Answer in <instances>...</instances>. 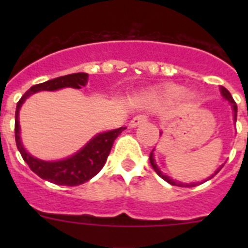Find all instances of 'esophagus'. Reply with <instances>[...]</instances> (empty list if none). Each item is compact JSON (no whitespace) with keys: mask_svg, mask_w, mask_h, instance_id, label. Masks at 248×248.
Here are the masks:
<instances>
[{"mask_svg":"<svg viewBox=\"0 0 248 248\" xmlns=\"http://www.w3.org/2000/svg\"><path fill=\"white\" fill-rule=\"evenodd\" d=\"M146 120H148V118H146L145 115H137V117H134L133 119L130 120L129 125H130L131 128H135V126H138V125H140V124L145 123Z\"/></svg>","mask_w":248,"mask_h":248,"instance_id":"obj_1","label":"esophagus"}]
</instances>
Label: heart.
Returning <instances> with one entry per match:
<instances>
[{
	"label": "heart",
	"instance_id": "obj_1",
	"mask_svg": "<svg viewBox=\"0 0 248 248\" xmlns=\"http://www.w3.org/2000/svg\"><path fill=\"white\" fill-rule=\"evenodd\" d=\"M184 92H185V88L181 87V85L168 84L165 85L164 88L154 92V93H153V97L160 100H166V102H174V100H177L181 95H183ZM186 98H187L189 102L195 100V94H187V97Z\"/></svg>",
	"mask_w": 248,
	"mask_h": 248
}]
</instances>
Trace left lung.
Here are the masks:
<instances>
[{
	"label": "left lung",
	"instance_id": "8db88e82",
	"mask_svg": "<svg viewBox=\"0 0 248 248\" xmlns=\"http://www.w3.org/2000/svg\"><path fill=\"white\" fill-rule=\"evenodd\" d=\"M221 94H222V97L225 98V99L227 100V102L230 103V104H231V107H232V110H233V120H237V105H236V103H235V100H233V98H232V95H231V93H230L229 91H227L226 88H223V87H221ZM153 151L154 150H151V153H150V156H149V159H150V164H151V166H153V169H154L155 170V172H156L157 175H159L160 177H161V179H164V180L166 181V183H169V184H171V185H176V186H180V187H194V186H198L199 185V183H192V184H183V183H180V181H175V180H172V179H170V177L169 176H166V175H164L163 172L160 171V169L157 168V165H156V163H155V159H154V153H153ZM223 166V165H222ZM222 166H220V168L217 169V170H216V171H215V174L212 175L211 177H207V180H210V179H212V177L215 176V175L217 174L218 171H220L221 169H222ZM207 180H205V181H207ZM205 181H203V183H205ZM202 184V183H201Z\"/></svg>",
	"mask_w": 248,
	"mask_h": 248
}]
</instances>
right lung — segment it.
Wrapping results in <instances>:
<instances>
[{
    "label": "right lung",
    "instance_id": "obj_1",
    "mask_svg": "<svg viewBox=\"0 0 248 248\" xmlns=\"http://www.w3.org/2000/svg\"><path fill=\"white\" fill-rule=\"evenodd\" d=\"M88 82L87 73H73L68 76L58 77L54 79L47 80L41 84L31 87L23 97L18 100L16 107V117H15V138L16 145L22 157L34 174L38 175L45 180L57 185L77 186L91 180L102 170L108 155L111 150L114 140L124 130V126L119 129H114L110 131H105L92 138L78 153L67 159L58 160V161H45V160L33 157L30 153L26 151L19 137V109L30 95L41 91H58V89L76 88L80 89Z\"/></svg>",
    "mask_w": 248,
    "mask_h": 248
}]
</instances>
